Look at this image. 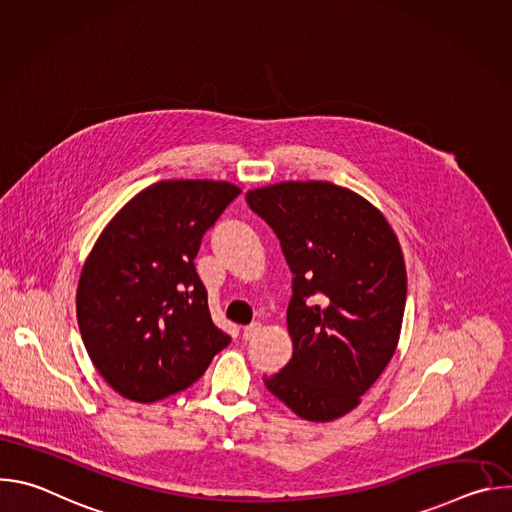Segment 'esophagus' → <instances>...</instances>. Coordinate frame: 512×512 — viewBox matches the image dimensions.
I'll return each mask as SVG.
<instances>
[{
    "instance_id": "34e87169",
    "label": "esophagus",
    "mask_w": 512,
    "mask_h": 512,
    "mask_svg": "<svg viewBox=\"0 0 512 512\" xmlns=\"http://www.w3.org/2000/svg\"><path fill=\"white\" fill-rule=\"evenodd\" d=\"M259 332H261V324H259V322H253V324H249V326L243 328V338H245V340H251V338H255Z\"/></svg>"
}]
</instances>
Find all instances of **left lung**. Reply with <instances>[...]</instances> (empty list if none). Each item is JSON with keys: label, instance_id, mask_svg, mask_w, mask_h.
Listing matches in <instances>:
<instances>
[{"label": "left lung", "instance_id": "8db88e82", "mask_svg": "<svg viewBox=\"0 0 512 512\" xmlns=\"http://www.w3.org/2000/svg\"><path fill=\"white\" fill-rule=\"evenodd\" d=\"M245 198L294 273L287 308L294 354L263 383L302 419H338L395 354L407 298L399 241L381 210L330 182H281Z\"/></svg>", "mask_w": 512, "mask_h": 512}]
</instances>
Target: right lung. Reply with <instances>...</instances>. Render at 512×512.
<instances>
[{
  "label": "right lung",
  "mask_w": 512,
  "mask_h": 512,
  "mask_svg": "<svg viewBox=\"0 0 512 512\" xmlns=\"http://www.w3.org/2000/svg\"><path fill=\"white\" fill-rule=\"evenodd\" d=\"M241 194L214 180H162L133 196L85 261L77 318L99 375L125 399L188 389L231 336L212 324L194 257Z\"/></svg>",
  "instance_id": "add662e5"
}]
</instances>
